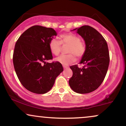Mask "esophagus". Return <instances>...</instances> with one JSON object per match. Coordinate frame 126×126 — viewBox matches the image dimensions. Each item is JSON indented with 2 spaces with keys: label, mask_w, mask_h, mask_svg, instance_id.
<instances>
[{
  "label": "esophagus",
  "mask_w": 126,
  "mask_h": 126,
  "mask_svg": "<svg viewBox=\"0 0 126 126\" xmlns=\"http://www.w3.org/2000/svg\"><path fill=\"white\" fill-rule=\"evenodd\" d=\"M63 68H64V69H67L68 67H67V66H63Z\"/></svg>",
  "instance_id": "1"
}]
</instances>
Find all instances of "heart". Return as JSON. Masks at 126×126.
Here are the masks:
<instances>
[{
    "instance_id": "obj_1",
    "label": "heart",
    "mask_w": 126,
    "mask_h": 126,
    "mask_svg": "<svg viewBox=\"0 0 126 126\" xmlns=\"http://www.w3.org/2000/svg\"><path fill=\"white\" fill-rule=\"evenodd\" d=\"M61 43L63 45H69L68 55H62L56 59V61L63 66H68L76 61V57H80L85 51V47L80 42V39L72 33L63 34L60 36V41L57 39H52L49 43V48L53 54L57 56L61 51Z\"/></svg>"
}]
</instances>
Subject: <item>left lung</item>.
<instances>
[{"label":"left lung","mask_w":126,"mask_h":126,"mask_svg":"<svg viewBox=\"0 0 126 126\" xmlns=\"http://www.w3.org/2000/svg\"><path fill=\"white\" fill-rule=\"evenodd\" d=\"M82 37L85 43V51L80 63L70 66L73 76L69 84L72 89L78 94H88L96 90L106 76L110 63V56L106 41L99 32L88 25H84L72 31Z\"/></svg>","instance_id":"8db88e82"}]
</instances>
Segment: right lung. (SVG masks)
I'll list each match as a JSON object with an SVG mask.
<instances>
[{"label":"right lung","instance_id":"obj_1","mask_svg":"<svg viewBox=\"0 0 126 126\" xmlns=\"http://www.w3.org/2000/svg\"><path fill=\"white\" fill-rule=\"evenodd\" d=\"M56 35L53 28L35 25L26 30L16 43L13 55L14 68L21 84L30 92L47 93L63 71L59 62H46L53 59L49 43Z\"/></svg>","mask_w":126,"mask_h":126}]
</instances>
